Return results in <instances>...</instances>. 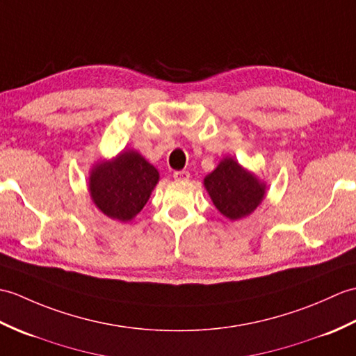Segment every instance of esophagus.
Segmentation results:
<instances>
[{"label":"esophagus","instance_id":"esophagus-1","mask_svg":"<svg viewBox=\"0 0 356 356\" xmlns=\"http://www.w3.org/2000/svg\"><path fill=\"white\" fill-rule=\"evenodd\" d=\"M173 178H175L177 181H187L188 178H191V173H188L187 170H177V172H173Z\"/></svg>","mask_w":356,"mask_h":356}]
</instances>
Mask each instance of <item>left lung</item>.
<instances>
[{"instance_id": "left-lung-1", "label": "left lung", "mask_w": 356, "mask_h": 356, "mask_svg": "<svg viewBox=\"0 0 356 356\" xmlns=\"http://www.w3.org/2000/svg\"><path fill=\"white\" fill-rule=\"evenodd\" d=\"M204 184L216 209L233 220L254 211L265 195V186L233 158H224Z\"/></svg>"}]
</instances>
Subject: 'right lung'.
<instances>
[{
	"instance_id": "add662e5",
	"label": "right lung",
	"mask_w": 356,
	"mask_h": 356,
	"mask_svg": "<svg viewBox=\"0 0 356 356\" xmlns=\"http://www.w3.org/2000/svg\"><path fill=\"white\" fill-rule=\"evenodd\" d=\"M158 178V170L138 152L126 151L92 169L90 193L106 216L128 222L145 207Z\"/></svg>"
}]
</instances>
